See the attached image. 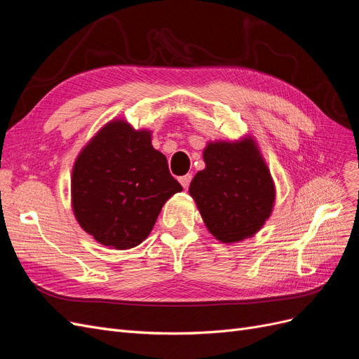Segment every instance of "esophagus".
Listing matches in <instances>:
<instances>
[{
  "label": "esophagus",
  "mask_w": 359,
  "mask_h": 359,
  "mask_svg": "<svg viewBox=\"0 0 359 359\" xmlns=\"http://www.w3.org/2000/svg\"><path fill=\"white\" fill-rule=\"evenodd\" d=\"M190 181H191V175L190 173H187V175H184V177H180V182H181V186L184 187V189H189V186H190Z\"/></svg>",
  "instance_id": "34e87169"
}]
</instances>
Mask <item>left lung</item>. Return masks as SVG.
<instances>
[{"mask_svg": "<svg viewBox=\"0 0 359 359\" xmlns=\"http://www.w3.org/2000/svg\"><path fill=\"white\" fill-rule=\"evenodd\" d=\"M205 169L191 180L189 193L203 223L224 244L257 233L274 208L276 187L252 137L210 142L203 149Z\"/></svg>", "mask_w": 359, "mask_h": 359, "instance_id": "obj_1", "label": "left lung"}]
</instances>
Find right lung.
<instances>
[{
	"mask_svg": "<svg viewBox=\"0 0 359 359\" xmlns=\"http://www.w3.org/2000/svg\"><path fill=\"white\" fill-rule=\"evenodd\" d=\"M149 130L114 119L74 161L72 206L82 229L100 244L127 250L153 231L166 201L181 191Z\"/></svg>",
	"mask_w": 359,
	"mask_h": 359,
	"instance_id": "add662e5",
	"label": "right lung"
}]
</instances>
